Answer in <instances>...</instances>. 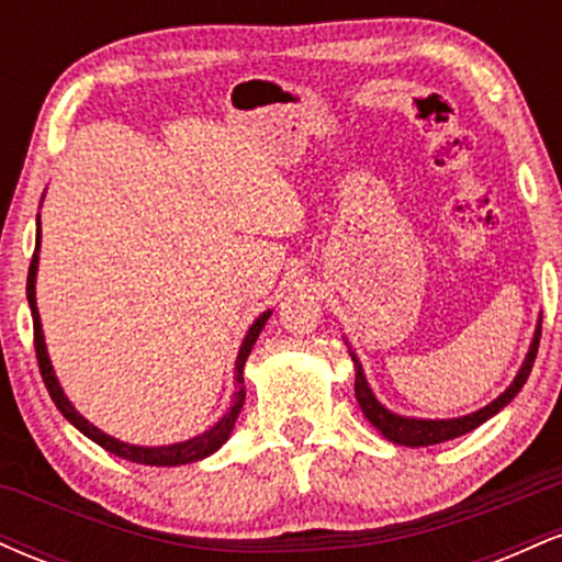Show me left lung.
<instances>
[{"label":"left lung","instance_id":"1","mask_svg":"<svg viewBox=\"0 0 562 562\" xmlns=\"http://www.w3.org/2000/svg\"><path fill=\"white\" fill-rule=\"evenodd\" d=\"M539 338H541V317L537 319V330H533L531 346H528L524 364H520L518 375L513 378V383H509L507 389L494 398V402L481 406V409L470 412V415L449 417V420L404 417V415H396V412H391L385 404H380L378 396L370 389V383H367L362 362H359L357 353L351 351V346H348V340H346L348 353H351V359H353V370H357L353 393H357L359 409L364 412V417L372 423V428H378L380 434L389 438V441L398 443V447H434V443H443V441H451V438H457V436H465V434H470V430L479 428V425L492 420L496 412L505 409V406L513 402L515 396H518V391L524 389L528 375H531L533 359H537V351H539Z\"/></svg>","mask_w":562,"mask_h":562}]
</instances>
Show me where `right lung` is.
I'll return each instance as SVG.
<instances>
[{"instance_id": "add662e5", "label": "right lung", "mask_w": 562, "mask_h": 562, "mask_svg": "<svg viewBox=\"0 0 562 562\" xmlns=\"http://www.w3.org/2000/svg\"><path fill=\"white\" fill-rule=\"evenodd\" d=\"M38 245H42V224H38V216H36V250H34V259H31V267H29V285H25V295H29V306H31V317H34V346H36V359H38V370H42V378H44V385H47L49 396H53V402L57 409L63 412V417L74 425V428H79L83 436L92 438L94 443H100L102 449L111 451V454L121 457V460H128V462H137V465H150V468H177V465H190V462H198V460H205V457H211L214 451L222 449V443H227V438L232 436V430H235V420L237 415H240L243 404H245V380H243V367H245V359L250 357V348H254L256 338H259L263 325H267V319L272 317V312H263L261 317H256L254 325L248 327V333H245L243 344H240V351H237V359H235V393H232V404L229 409L224 412V417L218 423L211 425L209 430H203V434L187 438V441H177V443H164V447H139V443H128V441H121V438H113L108 436L105 430H100L97 425H92L87 420V417L81 415L79 409H76L74 404H70V398L66 396V391H63L60 380L55 375V367L49 362V353H47V344H44V330H42V317H38V306H36V272H38Z\"/></svg>"}]
</instances>
